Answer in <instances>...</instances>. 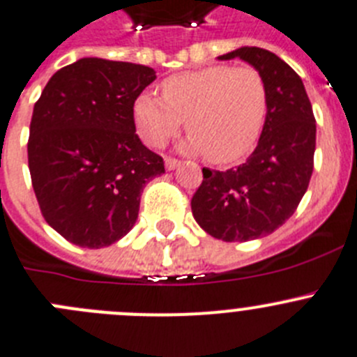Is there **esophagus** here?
<instances>
[{
	"label": "esophagus",
	"mask_w": 357,
	"mask_h": 357,
	"mask_svg": "<svg viewBox=\"0 0 357 357\" xmlns=\"http://www.w3.org/2000/svg\"><path fill=\"white\" fill-rule=\"evenodd\" d=\"M179 167V162L174 158H165V169L167 171H174V169H178Z\"/></svg>",
	"instance_id": "1"
}]
</instances>
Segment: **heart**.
<instances>
[{"label": "heart", "instance_id": "1", "mask_svg": "<svg viewBox=\"0 0 357 357\" xmlns=\"http://www.w3.org/2000/svg\"><path fill=\"white\" fill-rule=\"evenodd\" d=\"M162 94L142 92L133 102L135 126L147 146L162 147L185 121L190 133L186 149L204 153L217 165H229L245 158L261 137L268 91L255 67L186 70L163 79Z\"/></svg>", "mask_w": 357, "mask_h": 357}]
</instances>
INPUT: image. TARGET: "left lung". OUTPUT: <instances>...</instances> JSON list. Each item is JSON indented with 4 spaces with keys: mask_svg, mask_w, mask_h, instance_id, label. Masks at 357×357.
Masks as SVG:
<instances>
[{
    "mask_svg": "<svg viewBox=\"0 0 357 357\" xmlns=\"http://www.w3.org/2000/svg\"><path fill=\"white\" fill-rule=\"evenodd\" d=\"M233 59L265 78V126L245 163L224 172L202 169L192 213L213 238L247 242L274 233L297 210L313 172L317 124L303 79L278 54L243 46L218 56Z\"/></svg>",
    "mask_w": 357,
    "mask_h": 357,
    "instance_id": "1",
    "label": "left lung"
}]
</instances>
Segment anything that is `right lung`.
Listing matches in <instances>:
<instances>
[{"label": "right lung", "instance_id": "right-lung-1", "mask_svg": "<svg viewBox=\"0 0 357 357\" xmlns=\"http://www.w3.org/2000/svg\"><path fill=\"white\" fill-rule=\"evenodd\" d=\"M155 69L79 59L56 70L35 102L28 167L46 222L70 243L101 249L137 222L144 186L165 172L135 133L133 102Z\"/></svg>", "mask_w": 357, "mask_h": 357}]
</instances>
